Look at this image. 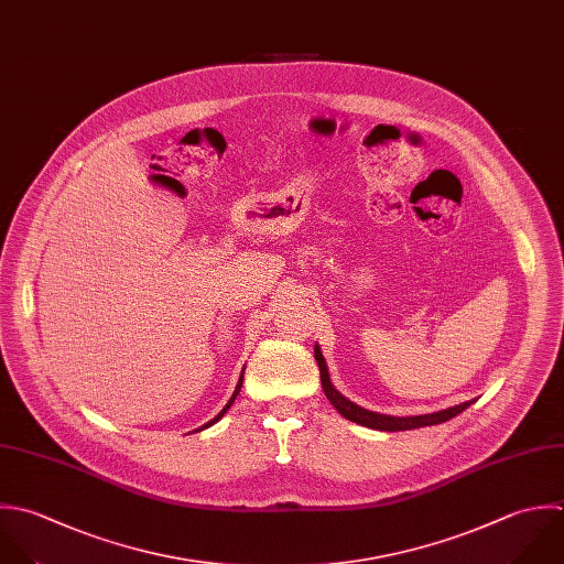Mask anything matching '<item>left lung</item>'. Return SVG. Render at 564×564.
Wrapping results in <instances>:
<instances>
[{
	"label": "left lung",
	"mask_w": 564,
	"mask_h": 564,
	"mask_svg": "<svg viewBox=\"0 0 564 564\" xmlns=\"http://www.w3.org/2000/svg\"><path fill=\"white\" fill-rule=\"evenodd\" d=\"M314 358L318 362V369H321V384H323V391L327 395V400L334 404V409L347 417L349 422H356L360 426H367V429H373V431H413V429H422V426H435V424H442V422H448L453 417H457L462 411H466L473 402H464V404H457V406H451V409H444V411H437V413H429V415H406V417H395V415H384V413H376V411H369V409H362L358 404H354L351 400H347L334 384H332V378H329V369H327V362L323 358V351L318 347V343L314 345Z\"/></svg>",
	"instance_id": "left-lung-1"
}]
</instances>
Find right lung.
I'll use <instances>...</instances> for the list:
<instances>
[{"instance_id":"right-lung-1","label":"right lung","mask_w":564,"mask_h":564,"mask_svg":"<svg viewBox=\"0 0 564 564\" xmlns=\"http://www.w3.org/2000/svg\"><path fill=\"white\" fill-rule=\"evenodd\" d=\"M243 369H246V367H243ZM241 384H243V371H241V376H239V382H237V387H235V393H232V398H230V400H228V404H226V406H224V409H221V411H219V413H217V415H215V417H213V420H210V422H206V424H204V426H202V429H199V431H204V429H208V426H213V424H215V422H219V420H221V417H224V413H226V411H228V409H230V406H232V402H235V398H237V395H239V391H241Z\"/></svg>"}]
</instances>
